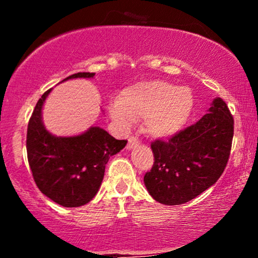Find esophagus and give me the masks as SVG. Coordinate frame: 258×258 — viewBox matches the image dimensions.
Here are the masks:
<instances>
[{"mask_svg":"<svg viewBox=\"0 0 258 258\" xmlns=\"http://www.w3.org/2000/svg\"><path fill=\"white\" fill-rule=\"evenodd\" d=\"M138 143H139V141L137 137H135V136H133V137H130L128 143H127V149H132V148L137 147Z\"/></svg>","mask_w":258,"mask_h":258,"instance_id":"obj_1","label":"esophagus"}]
</instances>
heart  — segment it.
I'll list each match as a JSON object with an SVG mask.
<instances>
[{"label":"heart","instance_id":"b5f03b06","mask_svg":"<svg viewBox=\"0 0 258 258\" xmlns=\"http://www.w3.org/2000/svg\"><path fill=\"white\" fill-rule=\"evenodd\" d=\"M193 93L162 80L139 82L120 92L111 105L112 119L130 123L146 119V128L156 138H167L183 128L193 110Z\"/></svg>","mask_w":258,"mask_h":258}]
</instances>
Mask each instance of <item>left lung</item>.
<instances>
[{
  "mask_svg": "<svg viewBox=\"0 0 258 258\" xmlns=\"http://www.w3.org/2000/svg\"><path fill=\"white\" fill-rule=\"evenodd\" d=\"M234 119L223 99L216 98L209 112L167 142L152 143L154 165L144 184L156 201L180 205L214 185L227 166Z\"/></svg>",
  "mask_w": 258,
  "mask_h": 258,
  "instance_id": "8db88e82",
  "label": "left lung"
}]
</instances>
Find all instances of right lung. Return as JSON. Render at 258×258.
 <instances>
[{"mask_svg": "<svg viewBox=\"0 0 258 258\" xmlns=\"http://www.w3.org/2000/svg\"><path fill=\"white\" fill-rule=\"evenodd\" d=\"M94 73H78L70 79H91ZM51 90L38 99L29 120L26 152L32 177L47 198L64 207L90 203L98 191L110 156L123 149L127 141L115 139L100 127H91L73 137H57L42 122V106Z\"/></svg>", "mask_w": 258, "mask_h": 258, "instance_id": "obj_1", "label": "right lung"}]
</instances>
